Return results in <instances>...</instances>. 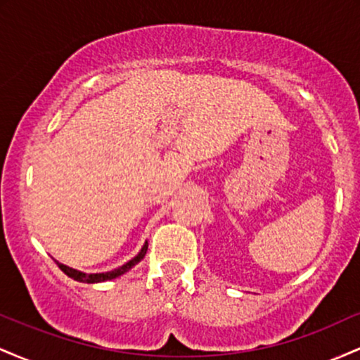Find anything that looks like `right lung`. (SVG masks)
<instances>
[{"label":"right lung","instance_id":"right-lung-1","mask_svg":"<svg viewBox=\"0 0 360 360\" xmlns=\"http://www.w3.org/2000/svg\"><path fill=\"white\" fill-rule=\"evenodd\" d=\"M147 247L148 243L146 242L143 243V247L140 249V252L137 255H135L134 259L128 260L127 264H123V266L117 267V269L113 271H108V272H94V274H89V272H82V271H77V269H72V267L65 266V264H60L57 262V266L60 267V271L64 272L65 276H69V278L74 279V281H79V283H88V284H94V283H105V281H111L115 278H120L122 274H125V272H128L131 269V267L135 266V264H139L140 260H142L143 257H146L147 254Z\"/></svg>","mask_w":360,"mask_h":360}]
</instances>
